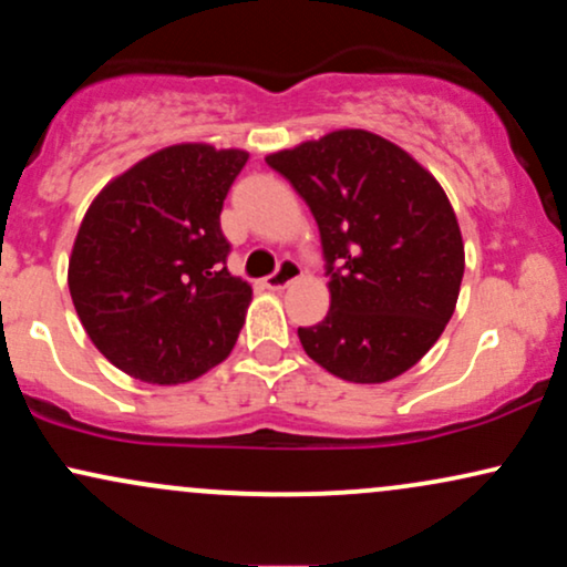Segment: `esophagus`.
<instances>
[{
  "label": "esophagus",
  "instance_id": "34e87169",
  "mask_svg": "<svg viewBox=\"0 0 567 567\" xmlns=\"http://www.w3.org/2000/svg\"><path fill=\"white\" fill-rule=\"evenodd\" d=\"M301 275H303L301 264L292 261V258H282V261H279V266H277L275 275L266 277L264 285L269 290H282V288H288V285L296 282V279H301Z\"/></svg>",
  "mask_w": 567,
  "mask_h": 567
}]
</instances>
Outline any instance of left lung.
Masks as SVG:
<instances>
[{
  "instance_id": "obj_1",
  "label": "left lung",
  "mask_w": 567,
  "mask_h": 567,
  "mask_svg": "<svg viewBox=\"0 0 567 567\" xmlns=\"http://www.w3.org/2000/svg\"><path fill=\"white\" fill-rule=\"evenodd\" d=\"M320 226L330 311L298 328L306 354L354 383L413 368L458 301L464 243L442 186L368 130H336L266 157Z\"/></svg>"
}]
</instances>
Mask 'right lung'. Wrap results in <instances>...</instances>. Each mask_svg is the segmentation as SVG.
I'll list each match as a JSON object with an SVG mask.
<instances>
[{
	"mask_svg": "<svg viewBox=\"0 0 567 567\" xmlns=\"http://www.w3.org/2000/svg\"><path fill=\"white\" fill-rule=\"evenodd\" d=\"M247 154L181 143L141 159L90 205L69 290L90 341L146 383H186L237 343L250 285L226 269L220 210Z\"/></svg>",
	"mask_w": 567,
	"mask_h": 567,
	"instance_id": "add662e5",
	"label": "right lung"
}]
</instances>
